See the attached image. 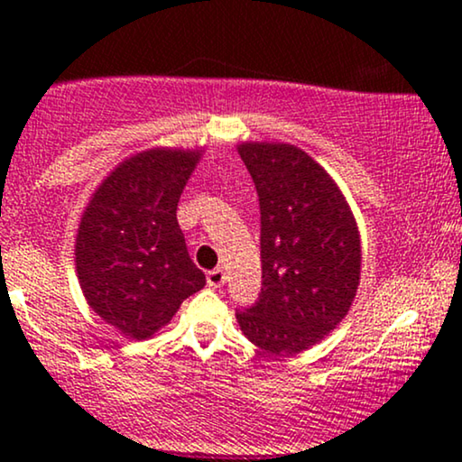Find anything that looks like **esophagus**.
I'll use <instances>...</instances> for the list:
<instances>
[{"label":"esophagus","mask_w":462,"mask_h":462,"mask_svg":"<svg viewBox=\"0 0 462 462\" xmlns=\"http://www.w3.org/2000/svg\"><path fill=\"white\" fill-rule=\"evenodd\" d=\"M206 282H208V286H213V289H221L226 284V272L221 267L213 269V272H208V275H206Z\"/></svg>","instance_id":"34e87169"}]
</instances>
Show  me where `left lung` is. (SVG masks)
<instances>
[{
	"mask_svg": "<svg viewBox=\"0 0 462 462\" xmlns=\"http://www.w3.org/2000/svg\"><path fill=\"white\" fill-rule=\"evenodd\" d=\"M261 201L263 289L236 312L254 346L293 356L346 319L360 284V235L341 189L289 143H241Z\"/></svg>",
	"mask_w": 462,
	"mask_h": 462,
	"instance_id": "8db88e82",
	"label": "left lung"
}]
</instances>
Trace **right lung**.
Listing matches in <instances>:
<instances>
[{"label": "right lung", "mask_w": 462, "mask_h": 462, "mask_svg": "<svg viewBox=\"0 0 462 462\" xmlns=\"http://www.w3.org/2000/svg\"><path fill=\"white\" fill-rule=\"evenodd\" d=\"M199 158L201 150L173 147L125 158L102 180L79 219L73 249L79 289L128 338H150L206 284L176 217Z\"/></svg>", "instance_id": "right-lung-1"}]
</instances>
